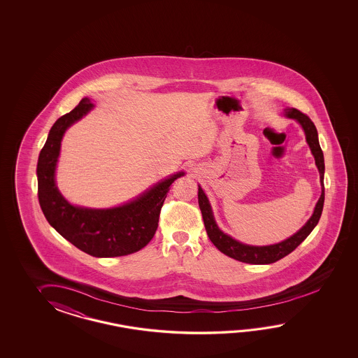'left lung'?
I'll use <instances>...</instances> for the list:
<instances>
[{
  "label": "left lung",
  "instance_id": "obj_1",
  "mask_svg": "<svg viewBox=\"0 0 358 358\" xmlns=\"http://www.w3.org/2000/svg\"><path fill=\"white\" fill-rule=\"evenodd\" d=\"M285 115L292 119H296L303 128L306 133L307 143L311 148L312 155L315 157L316 166L319 169L320 182L322 185V193L320 197L315 211L311 219L306 222L303 228L297 231L294 236H290L288 239L282 241V243L273 244V245H264V247H255V245H247V244L239 243L231 236H227L217 228L215 219H213V210L208 203V199L206 197L205 193L201 187H198V205L202 213L203 222H205L206 231L210 241L213 245L227 255L231 259H238L245 264H253V265H265V264H273L282 257L288 256L290 252L294 251L299 244L303 242L307 236H310L313 228L317 225L322 208H324V199H325V189H324V171H325V164H324V153L320 147L319 137H317V129L315 124L307 115L301 113L297 108H285Z\"/></svg>",
  "mask_w": 358,
  "mask_h": 358
}]
</instances>
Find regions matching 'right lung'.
<instances>
[{"mask_svg": "<svg viewBox=\"0 0 358 358\" xmlns=\"http://www.w3.org/2000/svg\"><path fill=\"white\" fill-rule=\"evenodd\" d=\"M92 107L90 99H82L74 110L57 119L50 130L37 165L39 205L50 225L80 251L93 257H119L139 251L150 243L159 227L161 207L170 185L184 173L165 179L120 207L91 210L70 205L55 184L61 139L65 130Z\"/></svg>", "mask_w": 358, "mask_h": 358, "instance_id": "right-lung-1", "label": "right lung"}]
</instances>
